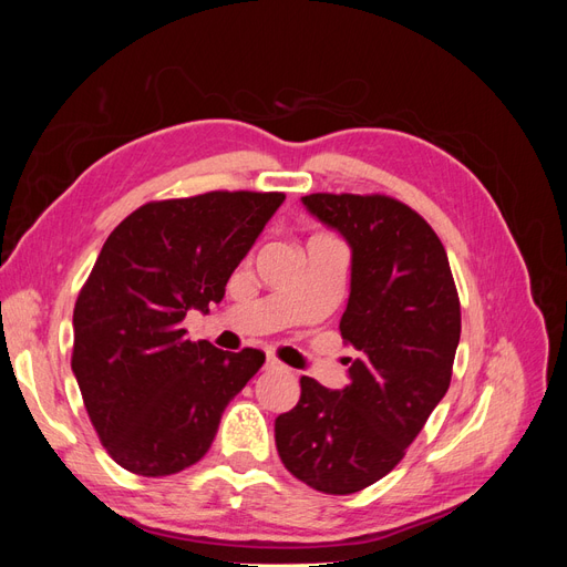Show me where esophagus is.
I'll return each instance as SVG.
<instances>
[{"instance_id":"1","label":"esophagus","mask_w":567,"mask_h":567,"mask_svg":"<svg viewBox=\"0 0 567 567\" xmlns=\"http://www.w3.org/2000/svg\"><path fill=\"white\" fill-rule=\"evenodd\" d=\"M265 369H267V371H284L286 367H284V364L279 362V359H274V357H269V359H267V364H265Z\"/></svg>"}]
</instances>
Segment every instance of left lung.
<instances>
[{
	"label": "left lung",
	"instance_id": "1",
	"mask_svg": "<svg viewBox=\"0 0 567 567\" xmlns=\"http://www.w3.org/2000/svg\"><path fill=\"white\" fill-rule=\"evenodd\" d=\"M305 208L352 248L342 340L359 350L350 385L300 379V402L274 423L284 466L323 494L388 475L452 381L461 305L433 227L383 194H310Z\"/></svg>",
	"mask_w": 567,
	"mask_h": 567
}]
</instances>
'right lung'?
Segmentation results:
<instances>
[{"label": "right lung", "instance_id": "add662e5", "mask_svg": "<svg viewBox=\"0 0 567 567\" xmlns=\"http://www.w3.org/2000/svg\"><path fill=\"white\" fill-rule=\"evenodd\" d=\"M286 194L208 192L151 200L106 238L73 312V359L84 409L106 452L144 477L205 456L221 411L265 364L188 340L186 312L225 298L231 271Z\"/></svg>", "mask_w": 567, "mask_h": 567}]
</instances>
